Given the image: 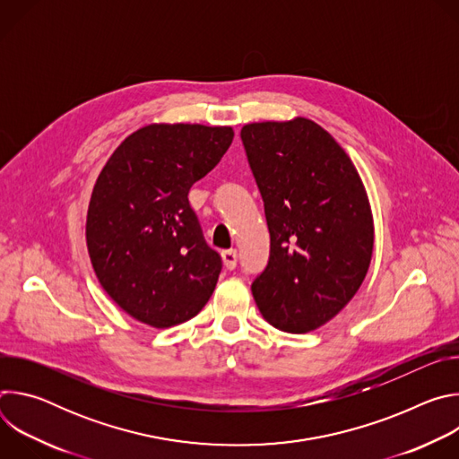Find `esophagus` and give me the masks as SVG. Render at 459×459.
Returning <instances> with one entry per match:
<instances>
[{
    "instance_id": "obj_1",
    "label": "esophagus",
    "mask_w": 459,
    "mask_h": 459,
    "mask_svg": "<svg viewBox=\"0 0 459 459\" xmlns=\"http://www.w3.org/2000/svg\"><path fill=\"white\" fill-rule=\"evenodd\" d=\"M221 259H223L225 269L232 271V269H236V264H238V252H236L234 248L223 250V252H221Z\"/></svg>"
}]
</instances>
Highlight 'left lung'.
<instances>
[{
  "label": "left lung",
  "mask_w": 459,
  "mask_h": 459,
  "mask_svg": "<svg viewBox=\"0 0 459 459\" xmlns=\"http://www.w3.org/2000/svg\"><path fill=\"white\" fill-rule=\"evenodd\" d=\"M241 140L271 232L252 296L276 329L305 334L361 287L374 248L365 185L340 143L307 117L247 123Z\"/></svg>",
  "instance_id": "8db88e82"
}]
</instances>
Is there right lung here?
I'll return each instance as SVG.
<instances>
[{"mask_svg":"<svg viewBox=\"0 0 459 459\" xmlns=\"http://www.w3.org/2000/svg\"><path fill=\"white\" fill-rule=\"evenodd\" d=\"M234 138L232 126L152 123L126 136L107 160L87 212L94 273L134 319L169 329L211 299L221 257L188 205Z\"/></svg>","mask_w":459,"mask_h":459,"instance_id":"1","label":"right lung"}]
</instances>
